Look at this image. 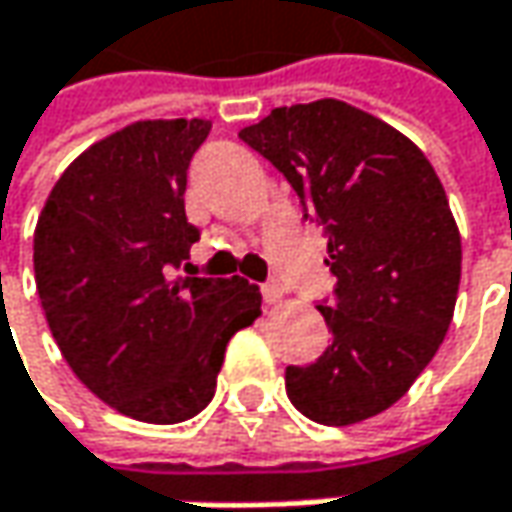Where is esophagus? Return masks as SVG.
Listing matches in <instances>:
<instances>
[{
  "mask_svg": "<svg viewBox=\"0 0 512 512\" xmlns=\"http://www.w3.org/2000/svg\"><path fill=\"white\" fill-rule=\"evenodd\" d=\"M262 296H265V302H282V296H285V288L276 282V279H268L265 285H262Z\"/></svg>",
  "mask_w": 512,
  "mask_h": 512,
  "instance_id": "1",
  "label": "esophagus"
}]
</instances>
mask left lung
Returning <instances> with one entry per match:
<instances>
[{
	"label": "left lung",
	"instance_id": "obj_1",
	"mask_svg": "<svg viewBox=\"0 0 512 512\" xmlns=\"http://www.w3.org/2000/svg\"><path fill=\"white\" fill-rule=\"evenodd\" d=\"M239 138L325 227L337 279L320 302L331 345L285 369L288 397L325 426L374 418L409 392L452 322L461 236L447 192L415 143L343 100L273 109Z\"/></svg>",
	"mask_w": 512,
	"mask_h": 512
}]
</instances>
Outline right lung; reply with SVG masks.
Here are the masks:
<instances>
[{
	"label": "right lung",
	"instance_id": "1",
	"mask_svg": "<svg viewBox=\"0 0 512 512\" xmlns=\"http://www.w3.org/2000/svg\"><path fill=\"white\" fill-rule=\"evenodd\" d=\"M210 120H141L60 175L34 233V273L65 363L112 409L181 423L213 395L227 343L259 317L247 279L190 268L187 169ZM185 273H180V268Z\"/></svg>",
	"mask_w": 512,
	"mask_h": 512
}]
</instances>
